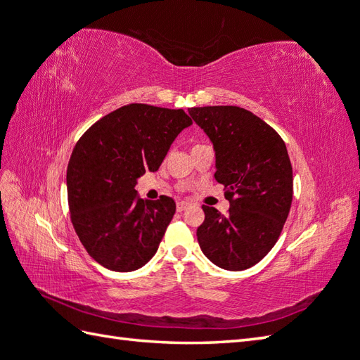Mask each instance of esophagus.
<instances>
[{"instance_id":"34e87169","label":"esophagus","mask_w":360,"mask_h":360,"mask_svg":"<svg viewBox=\"0 0 360 360\" xmlns=\"http://www.w3.org/2000/svg\"><path fill=\"white\" fill-rule=\"evenodd\" d=\"M188 207H190L188 202H184V200H179V202L176 204V210L178 212H184V210H187Z\"/></svg>"}]
</instances>
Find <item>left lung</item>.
<instances>
[{"label":"left lung","instance_id":"left-lung-1","mask_svg":"<svg viewBox=\"0 0 360 360\" xmlns=\"http://www.w3.org/2000/svg\"><path fill=\"white\" fill-rule=\"evenodd\" d=\"M212 139L214 178L224 186L229 212L202 205L196 231L202 253L224 270L256 265L278 242L293 200V167L285 142L259 116L236 105L188 110Z\"/></svg>","mask_w":360,"mask_h":360}]
</instances>
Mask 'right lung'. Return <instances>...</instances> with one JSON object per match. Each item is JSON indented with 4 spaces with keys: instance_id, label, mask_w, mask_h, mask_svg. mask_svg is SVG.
I'll return each instance as SVG.
<instances>
[{
    "instance_id": "add662e5",
    "label": "right lung",
    "mask_w": 360,
    "mask_h": 360,
    "mask_svg": "<svg viewBox=\"0 0 360 360\" xmlns=\"http://www.w3.org/2000/svg\"><path fill=\"white\" fill-rule=\"evenodd\" d=\"M191 124L178 108L127 104L86 130L67 165L73 229L87 253L113 271H133L156 253L176 204L141 199L136 179L156 172L172 142Z\"/></svg>"
}]
</instances>
